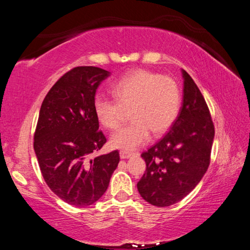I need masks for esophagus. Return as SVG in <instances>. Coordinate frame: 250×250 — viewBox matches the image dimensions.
Wrapping results in <instances>:
<instances>
[{"label": "esophagus", "mask_w": 250, "mask_h": 250, "mask_svg": "<svg viewBox=\"0 0 250 250\" xmlns=\"http://www.w3.org/2000/svg\"><path fill=\"white\" fill-rule=\"evenodd\" d=\"M131 155H132V153H130V152L120 151V158H121V159H129Z\"/></svg>", "instance_id": "esophagus-1"}]
</instances>
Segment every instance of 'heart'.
I'll return each mask as SVG.
<instances>
[{"label": "heart", "mask_w": 250, "mask_h": 250, "mask_svg": "<svg viewBox=\"0 0 250 250\" xmlns=\"http://www.w3.org/2000/svg\"><path fill=\"white\" fill-rule=\"evenodd\" d=\"M115 99L97 96L94 110L105 129H117L130 110L131 124L110 138L115 149L133 151L150 140L151 131L160 135L174 124L181 107L179 84L172 78L146 70H137L112 84Z\"/></svg>", "instance_id": "1"}]
</instances>
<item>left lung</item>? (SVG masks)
Returning a JSON list of instances; mask_svg holds the SVG:
<instances>
[{
	"label": "left lung",
	"instance_id": "obj_1",
	"mask_svg": "<svg viewBox=\"0 0 250 250\" xmlns=\"http://www.w3.org/2000/svg\"><path fill=\"white\" fill-rule=\"evenodd\" d=\"M183 104L168 132L141 156L146 173L138 182L143 200L158 207L175 204L200 183L210 161L214 124L191 76L182 69Z\"/></svg>",
	"mask_w": 250,
	"mask_h": 250
}]
</instances>
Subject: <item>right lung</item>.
Returning a JSON list of instances; mask_svg holds the SVG:
<instances>
[{
  "label": "right lung",
  "mask_w": 250,
  "mask_h": 250,
  "mask_svg": "<svg viewBox=\"0 0 250 250\" xmlns=\"http://www.w3.org/2000/svg\"><path fill=\"white\" fill-rule=\"evenodd\" d=\"M110 75L94 66L75 67L50 88L42 104L34 150L48 188L70 205L94 204L107 191L120 161L117 150L95 156L107 142L94 101Z\"/></svg>",
  "instance_id": "obj_1"
}]
</instances>
